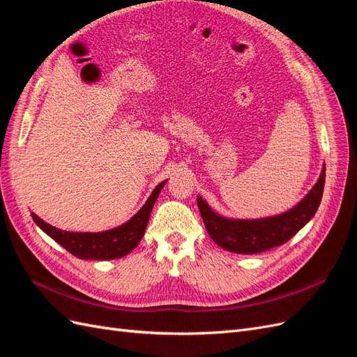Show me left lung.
<instances>
[{
	"label": "left lung",
	"instance_id": "1",
	"mask_svg": "<svg viewBox=\"0 0 357 357\" xmlns=\"http://www.w3.org/2000/svg\"><path fill=\"white\" fill-rule=\"evenodd\" d=\"M326 168L312 189L294 208L264 219H228L211 210L201 197L197 198L205 228L213 241L228 252L240 255L262 253L287 243L316 214L325 188Z\"/></svg>",
	"mask_w": 357,
	"mask_h": 357
}]
</instances>
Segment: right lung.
Wrapping results in <instances>:
<instances>
[{"label":"right lung","mask_w":357,"mask_h":357,"mask_svg":"<svg viewBox=\"0 0 357 357\" xmlns=\"http://www.w3.org/2000/svg\"><path fill=\"white\" fill-rule=\"evenodd\" d=\"M165 183L167 180L159 183L152 192V195L149 197L146 204L139 208L134 218L117 226V228L104 232L62 231L41 220L34 213H31V215L40 229L45 231L50 238L55 240L75 257L89 259V261H112V259H119L131 253L138 243L142 241L149 223L150 211H152L160 189L165 186Z\"/></svg>","instance_id":"right-lung-1"}]
</instances>
